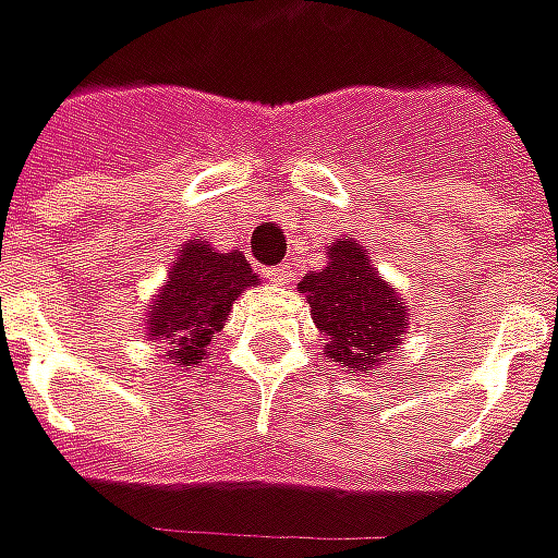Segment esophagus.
Here are the masks:
<instances>
[{
    "instance_id": "1",
    "label": "esophagus",
    "mask_w": 558,
    "mask_h": 558,
    "mask_svg": "<svg viewBox=\"0 0 558 558\" xmlns=\"http://www.w3.org/2000/svg\"><path fill=\"white\" fill-rule=\"evenodd\" d=\"M266 275H268V280H275V283H287V280H290V268H287V266L268 268Z\"/></svg>"
}]
</instances>
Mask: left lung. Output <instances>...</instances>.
I'll list each match as a JSON object with an SVG mask.
<instances>
[{"label":"left lung","instance_id":"obj_1","mask_svg":"<svg viewBox=\"0 0 558 558\" xmlns=\"http://www.w3.org/2000/svg\"><path fill=\"white\" fill-rule=\"evenodd\" d=\"M299 290L323 335V353L347 372H374L408 332V307L353 239L332 241L326 268L305 275Z\"/></svg>","mask_w":558,"mask_h":558}]
</instances>
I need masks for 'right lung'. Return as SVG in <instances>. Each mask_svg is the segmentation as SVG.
<instances>
[{"label":"right lung","instance_id":"right-lung-1","mask_svg":"<svg viewBox=\"0 0 558 558\" xmlns=\"http://www.w3.org/2000/svg\"><path fill=\"white\" fill-rule=\"evenodd\" d=\"M259 283L244 253H217L208 241H186L166 287L150 302L147 335L169 347L171 365L196 368L208 360L211 338L226 326V317L241 292Z\"/></svg>","mask_w":558,"mask_h":558}]
</instances>
